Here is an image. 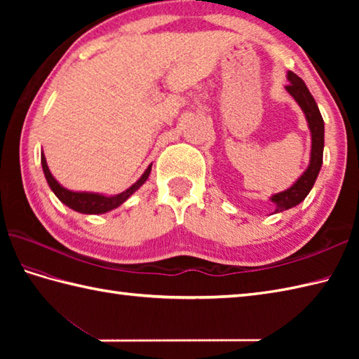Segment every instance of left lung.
<instances>
[{"mask_svg":"<svg viewBox=\"0 0 359 359\" xmlns=\"http://www.w3.org/2000/svg\"><path fill=\"white\" fill-rule=\"evenodd\" d=\"M288 85L285 86L287 93L294 98V102L299 104L304 116H306L307 125L311 137V149H310V162L307 170L297 177L293 185H290L284 191L274 193L270 196V202L274 203L273 212H282L299 205L313 188L318 179V174L323 166V152H324V120L319 112L318 104L313 95L310 94L309 88L302 79L297 77L292 71L287 72Z\"/></svg>","mask_w":359,"mask_h":359,"instance_id":"obj_1","label":"left lung"}]
</instances>
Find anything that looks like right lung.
<instances>
[{"instance_id": "add662e5", "label": "right lung", "mask_w": 359, "mask_h": 359, "mask_svg": "<svg viewBox=\"0 0 359 359\" xmlns=\"http://www.w3.org/2000/svg\"><path fill=\"white\" fill-rule=\"evenodd\" d=\"M41 166H43V172L44 177L48 180V185L52 189V193L55 194L60 202L65 203L66 207H69L71 210L81 212V215H104V212L112 211L118 208L121 203H125L129 197H131L137 189H139L144 182L148 180L149 172L152 163L144 170V172L140 175V179L125 189L123 193L118 194H102V193H93V191H72V189L65 188L60 182L53 177L48 162H46L44 152H41Z\"/></svg>"}]
</instances>
